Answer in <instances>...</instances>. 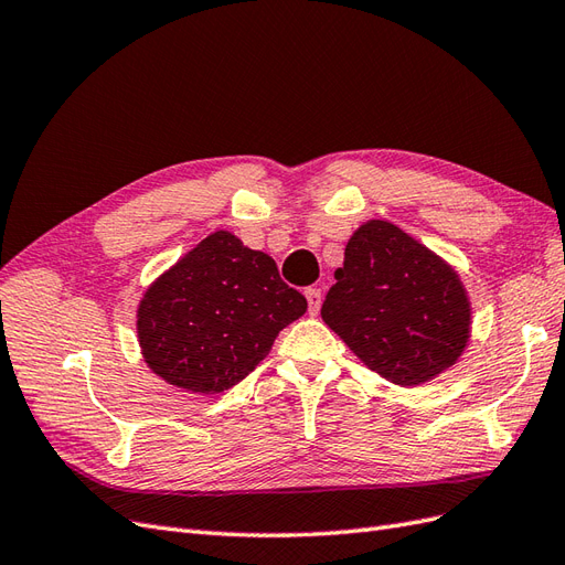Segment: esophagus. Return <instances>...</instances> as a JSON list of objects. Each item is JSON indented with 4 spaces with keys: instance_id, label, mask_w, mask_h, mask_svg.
<instances>
[{
    "instance_id": "obj_1",
    "label": "esophagus",
    "mask_w": 565,
    "mask_h": 565,
    "mask_svg": "<svg viewBox=\"0 0 565 565\" xmlns=\"http://www.w3.org/2000/svg\"><path fill=\"white\" fill-rule=\"evenodd\" d=\"M306 301H309V313L311 316H316L318 311H320V303H322V292H320V289L318 287H309V289H306Z\"/></svg>"
}]
</instances>
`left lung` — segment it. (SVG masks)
<instances>
[{"label": "left lung", "instance_id": "8db88e82", "mask_svg": "<svg viewBox=\"0 0 565 565\" xmlns=\"http://www.w3.org/2000/svg\"><path fill=\"white\" fill-rule=\"evenodd\" d=\"M334 280L320 316L384 380L419 386L465 353L471 301L457 270L391 221L351 235Z\"/></svg>", "mask_w": 565, "mask_h": 565}]
</instances>
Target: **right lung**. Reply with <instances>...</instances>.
Returning <instances> with one entry per match:
<instances>
[{
    "label": "right lung",
    "mask_w": 565,
    "mask_h": 565,
    "mask_svg": "<svg viewBox=\"0 0 565 565\" xmlns=\"http://www.w3.org/2000/svg\"><path fill=\"white\" fill-rule=\"evenodd\" d=\"M306 306L268 254L216 231L146 289L136 332L146 365L167 384L221 393L264 361Z\"/></svg>",
    "instance_id": "1"
}]
</instances>
